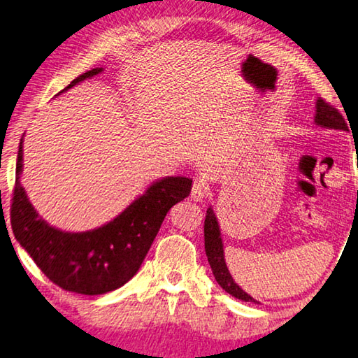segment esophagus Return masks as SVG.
Wrapping results in <instances>:
<instances>
[{
    "label": "esophagus",
    "instance_id": "obj_1",
    "mask_svg": "<svg viewBox=\"0 0 358 358\" xmlns=\"http://www.w3.org/2000/svg\"><path fill=\"white\" fill-rule=\"evenodd\" d=\"M208 194V187L204 180H194L192 187V199L193 201H202Z\"/></svg>",
    "mask_w": 358,
    "mask_h": 358
}]
</instances>
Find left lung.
Here are the masks:
<instances>
[{
    "mask_svg": "<svg viewBox=\"0 0 358 358\" xmlns=\"http://www.w3.org/2000/svg\"><path fill=\"white\" fill-rule=\"evenodd\" d=\"M315 123L321 127H326V129L348 131L346 121L343 118L341 113L321 98L316 99ZM204 246H206L207 260L210 263L213 275L220 284V287L229 294H232L234 298L241 299L245 302H254V304H259L252 296H249L246 292H243V289L238 287V284H235L231 273H229V268L226 265V259H224V248H222L220 224H218L217 217H215L212 206L207 208V215L204 221Z\"/></svg>",
    "mask_w": 358,
    "mask_h": 358,
    "instance_id": "obj_1",
    "label": "left lung"
}]
</instances>
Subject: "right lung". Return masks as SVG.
I'll use <instances>...</instances> for the list:
<instances>
[{
	"label": "right lung",
	"mask_w": 358,
	"mask_h": 358,
	"mask_svg": "<svg viewBox=\"0 0 358 358\" xmlns=\"http://www.w3.org/2000/svg\"><path fill=\"white\" fill-rule=\"evenodd\" d=\"M101 71L80 74L62 92ZM22 171L23 138L10 207L13 235L52 284L87 296L113 292L137 274L168 210L192 190L190 178H162L107 224L87 232H65L38 217L20 182Z\"/></svg>",
	"instance_id": "right-lung-1"
}]
</instances>
